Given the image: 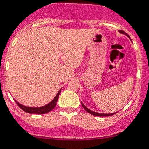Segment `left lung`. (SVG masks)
<instances>
[{"label": "left lung", "mask_w": 149, "mask_h": 149, "mask_svg": "<svg viewBox=\"0 0 149 149\" xmlns=\"http://www.w3.org/2000/svg\"><path fill=\"white\" fill-rule=\"evenodd\" d=\"M118 32L121 33H123V34H125L128 37H130L129 36V35L127 34L126 33L124 32L123 31H118ZM81 104H82V106H83V108H84V109L87 112H89V114L91 115H93V116H112V115H114L116 114V112H115V113H110V114H104V113H99V112H93V111H91L90 109H89L88 108H86L84 105H83V103H82V102H81Z\"/></svg>", "instance_id": "8db88e82"}]
</instances>
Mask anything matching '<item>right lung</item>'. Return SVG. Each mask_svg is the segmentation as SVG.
Wrapping results in <instances>:
<instances>
[{"mask_svg":"<svg viewBox=\"0 0 149 149\" xmlns=\"http://www.w3.org/2000/svg\"><path fill=\"white\" fill-rule=\"evenodd\" d=\"M60 92H61V89L59 90L58 93L56 94L54 99L52 100L51 102L47 104L46 106H41V107H30V106H25L24 105H21L20 103H19L18 102H17L15 100V102H17V104L18 105V106L20 107L23 111L26 112H28V113H33V114H45L47 112H50L52 109H54L55 108L56 105V102H57L58 98H59V95H60Z\"/></svg>","mask_w":149,"mask_h":149,"instance_id":"obj_1","label":"right lung"}]
</instances>
